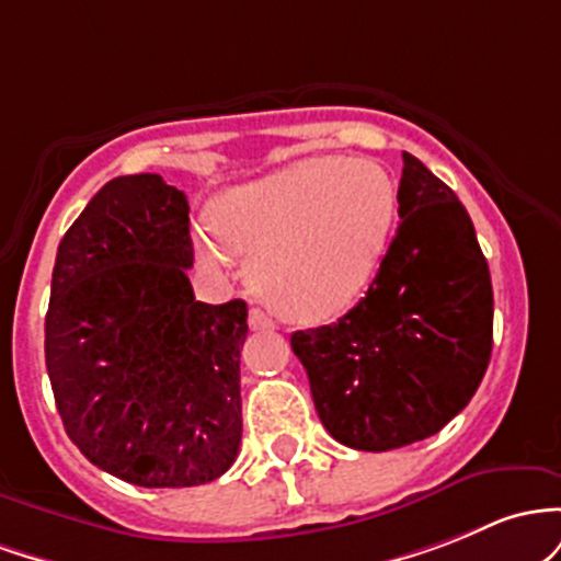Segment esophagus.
<instances>
[{"mask_svg":"<svg viewBox=\"0 0 561 561\" xmlns=\"http://www.w3.org/2000/svg\"><path fill=\"white\" fill-rule=\"evenodd\" d=\"M249 325H251V331H273L275 329L273 320H270L262 310H256V307L249 312Z\"/></svg>","mask_w":561,"mask_h":561,"instance_id":"34e87169","label":"esophagus"}]
</instances>
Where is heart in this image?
<instances>
[{
  "mask_svg": "<svg viewBox=\"0 0 561 561\" xmlns=\"http://www.w3.org/2000/svg\"><path fill=\"white\" fill-rule=\"evenodd\" d=\"M398 217V182L370 159L312 156L230 187L211 204L214 236L247 251L254 294L280 318L318 323L365 291ZM198 251L217 262L209 236Z\"/></svg>",
  "mask_w": 561,
  "mask_h": 561,
  "instance_id": "1",
  "label": "heart"
}]
</instances>
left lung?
Segmentation results:
<instances>
[{
  "label": "left lung",
  "instance_id": "obj_1",
  "mask_svg": "<svg viewBox=\"0 0 561 561\" xmlns=\"http://www.w3.org/2000/svg\"><path fill=\"white\" fill-rule=\"evenodd\" d=\"M400 225L365 297L291 333L333 439L381 453L419 443L469 405L493 350V286L456 193L402 153Z\"/></svg>",
  "mask_w": 561,
  "mask_h": 561
}]
</instances>
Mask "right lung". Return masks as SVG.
<instances>
[{"mask_svg":"<svg viewBox=\"0 0 561 561\" xmlns=\"http://www.w3.org/2000/svg\"><path fill=\"white\" fill-rule=\"evenodd\" d=\"M185 193L105 182L62 236L44 360L68 437L140 488L206 484L241 448L243 299L196 301Z\"/></svg>","mask_w":561,"mask_h":561,"instance_id":"right-lung-1","label":"right lung"}]
</instances>
